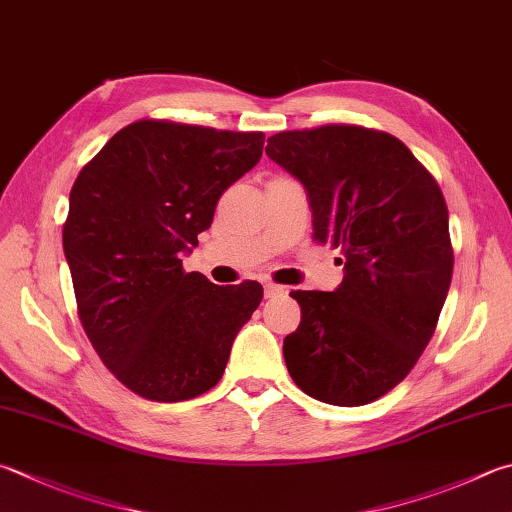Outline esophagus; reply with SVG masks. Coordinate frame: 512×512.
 Returning a JSON list of instances; mask_svg holds the SVG:
<instances>
[{
    "label": "esophagus",
    "mask_w": 512,
    "mask_h": 512,
    "mask_svg": "<svg viewBox=\"0 0 512 512\" xmlns=\"http://www.w3.org/2000/svg\"><path fill=\"white\" fill-rule=\"evenodd\" d=\"M287 294V287L283 285H274V283H265V296L274 298V296H283Z\"/></svg>",
    "instance_id": "34e87169"
}]
</instances>
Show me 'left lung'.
<instances>
[{
  "mask_svg": "<svg viewBox=\"0 0 512 512\" xmlns=\"http://www.w3.org/2000/svg\"><path fill=\"white\" fill-rule=\"evenodd\" d=\"M265 153L301 182L314 240L339 247L334 292H292L289 376L332 406L372 403L426 350L452 278L448 207L437 180L399 138L356 124L283 131Z\"/></svg>",
  "mask_w": 512,
  "mask_h": 512,
  "instance_id": "obj_1",
  "label": "left lung"
}]
</instances>
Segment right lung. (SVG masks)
Masks as SVG:
<instances>
[{
  "label": "right lung",
  "mask_w": 512,
  "mask_h": 512,
  "mask_svg": "<svg viewBox=\"0 0 512 512\" xmlns=\"http://www.w3.org/2000/svg\"><path fill=\"white\" fill-rule=\"evenodd\" d=\"M265 133L169 120L120 129L73 182L62 229L77 314L106 368L149 401L200 397L263 301L182 269L218 198L263 156Z\"/></svg>",
  "instance_id": "add662e5"
}]
</instances>
